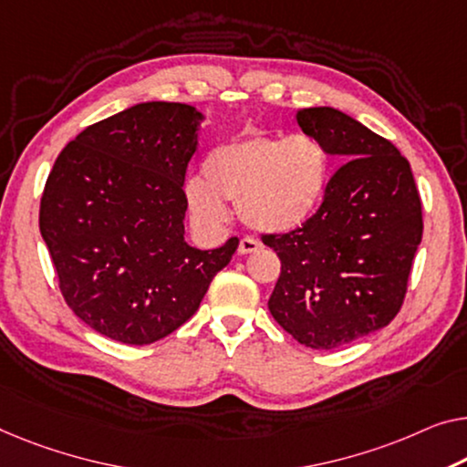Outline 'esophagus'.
<instances>
[{"mask_svg": "<svg viewBox=\"0 0 467 467\" xmlns=\"http://www.w3.org/2000/svg\"><path fill=\"white\" fill-rule=\"evenodd\" d=\"M260 241H255L254 236H243V239L239 241V254L241 255H247V254H254L260 249Z\"/></svg>", "mask_w": 467, "mask_h": 467, "instance_id": "esophagus-1", "label": "esophagus"}]
</instances>
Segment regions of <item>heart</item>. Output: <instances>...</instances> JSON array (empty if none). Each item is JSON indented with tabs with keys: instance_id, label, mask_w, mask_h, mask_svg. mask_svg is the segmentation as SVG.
Instances as JSON below:
<instances>
[{
	"instance_id": "heart-1",
	"label": "heart",
	"mask_w": 467,
	"mask_h": 467,
	"mask_svg": "<svg viewBox=\"0 0 467 467\" xmlns=\"http://www.w3.org/2000/svg\"><path fill=\"white\" fill-rule=\"evenodd\" d=\"M203 175L186 180L184 192L194 218L220 228L226 201H236L241 218L262 233L302 226L321 203L329 182V155L310 136H245L207 155Z\"/></svg>"
}]
</instances>
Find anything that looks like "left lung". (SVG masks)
Wrapping results in <instances>:
<instances>
[{"instance_id": "left-lung-1", "label": "left lung", "mask_w": 467, "mask_h": 467, "mask_svg": "<svg viewBox=\"0 0 467 467\" xmlns=\"http://www.w3.org/2000/svg\"><path fill=\"white\" fill-rule=\"evenodd\" d=\"M297 125L346 163L312 218L262 236L281 260L268 308L297 342L331 350L379 331L400 310L421 243V201L399 149L350 115L304 109Z\"/></svg>"}]
</instances>
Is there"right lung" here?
<instances>
[{"instance_id": "add662e5", "label": "right lung", "mask_w": 467, "mask_h": 467, "mask_svg": "<svg viewBox=\"0 0 467 467\" xmlns=\"http://www.w3.org/2000/svg\"><path fill=\"white\" fill-rule=\"evenodd\" d=\"M203 113L140 102L89 125L47 176L39 231L65 302L115 342L152 344L197 312L239 247L184 241L186 167Z\"/></svg>"}]
</instances>
